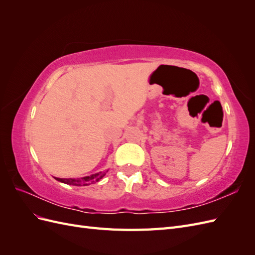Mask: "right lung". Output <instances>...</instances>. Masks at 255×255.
I'll use <instances>...</instances> for the list:
<instances>
[{
	"label": "right lung",
	"mask_w": 255,
	"mask_h": 255,
	"mask_svg": "<svg viewBox=\"0 0 255 255\" xmlns=\"http://www.w3.org/2000/svg\"><path fill=\"white\" fill-rule=\"evenodd\" d=\"M107 172V171H106ZM106 172H99V173H95L91 174L89 176H84L81 177V179H59V177H54V179L65 183L68 185H74V186H87V185L98 182L102 179V177L106 174Z\"/></svg>",
	"instance_id": "right-lung-1"
}]
</instances>
